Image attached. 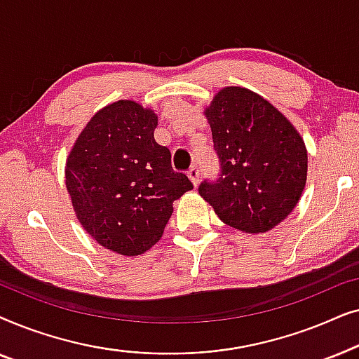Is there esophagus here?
<instances>
[{"label": "esophagus", "mask_w": 359, "mask_h": 359, "mask_svg": "<svg viewBox=\"0 0 359 359\" xmlns=\"http://www.w3.org/2000/svg\"><path fill=\"white\" fill-rule=\"evenodd\" d=\"M188 176H189V180L193 181L194 186L199 184V176H201V173H199L198 166H193V168H191V170L188 171Z\"/></svg>", "instance_id": "34e87169"}]
</instances>
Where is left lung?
Returning <instances> with one entry per match:
<instances>
[{
  "label": "left lung",
  "mask_w": 359,
  "mask_h": 359,
  "mask_svg": "<svg viewBox=\"0 0 359 359\" xmlns=\"http://www.w3.org/2000/svg\"><path fill=\"white\" fill-rule=\"evenodd\" d=\"M204 114L220 175L203 181L199 194L230 227L247 233L276 227L296 208L306 186L302 137L271 102L242 86L220 90Z\"/></svg>",
  "instance_id": "left-lung-1"
}]
</instances>
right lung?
<instances>
[{"mask_svg":"<svg viewBox=\"0 0 359 359\" xmlns=\"http://www.w3.org/2000/svg\"><path fill=\"white\" fill-rule=\"evenodd\" d=\"M158 117L121 100L97 111L67 158L65 184L83 229L101 247L137 257L163 235L173 203L193 183L155 142Z\"/></svg>","mask_w":359,"mask_h":359,"instance_id":"right-lung-1","label":"right lung"}]
</instances>
